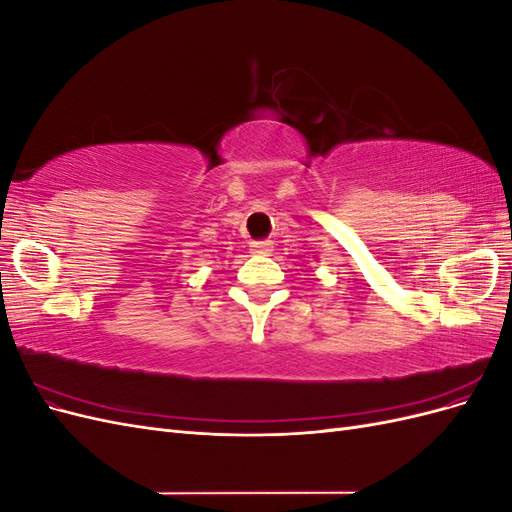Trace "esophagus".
<instances>
[{
    "label": "esophagus",
    "instance_id": "34e87169",
    "mask_svg": "<svg viewBox=\"0 0 512 512\" xmlns=\"http://www.w3.org/2000/svg\"><path fill=\"white\" fill-rule=\"evenodd\" d=\"M250 252L258 254V256H267L271 252V241H252Z\"/></svg>",
    "mask_w": 512,
    "mask_h": 512
}]
</instances>
